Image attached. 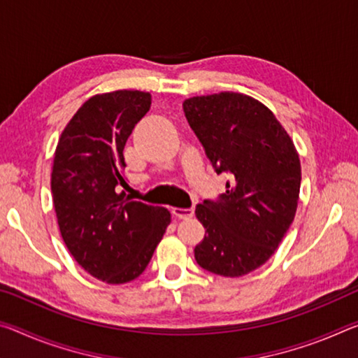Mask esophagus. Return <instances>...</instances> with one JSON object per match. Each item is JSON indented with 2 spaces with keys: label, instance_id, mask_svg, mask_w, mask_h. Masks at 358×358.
<instances>
[{
  "label": "esophagus",
  "instance_id": "34e87169",
  "mask_svg": "<svg viewBox=\"0 0 358 358\" xmlns=\"http://www.w3.org/2000/svg\"><path fill=\"white\" fill-rule=\"evenodd\" d=\"M172 213L175 215V218L178 220H189L194 215V210L192 208H173Z\"/></svg>",
  "mask_w": 358,
  "mask_h": 358
}]
</instances>
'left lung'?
Here are the masks:
<instances>
[{
    "label": "left lung",
    "instance_id": "8db88e82",
    "mask_svg": "<svg viewBox=\"0 0 358 358\" xmlns=\"http://www.w3.org/2000/svg\"><path fill=\"white\" fill-rule=\"evenodd\" d=\"M189 127L226 192L197 203L206 237L194 258L202 269L241 277L264 264L293 223L301 164L290 135L269 108L248 95L220 92L183 101Z\"/></svg>",
    "mask_w": 358,
    "mask_h": 358
}]
</instances>
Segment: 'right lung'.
<instances>
[{"label":"right lung","instance_id":"add662e5","mask_svg":"<svg viewBox=\"0 0 358 358\" xmlns=\"http://www.w3.org/2000/svg\"><path fill=\"white\" fill-rule=\"evenodd\" d=\"M150 106L151 95L140 90L95 95L55 150L50 189L62 239L84 271L106 283L137 279L170 224L167 208L122 191L124 146Z\"/></svg>","mask_w":358,"mask_h":358}]
</instances>
